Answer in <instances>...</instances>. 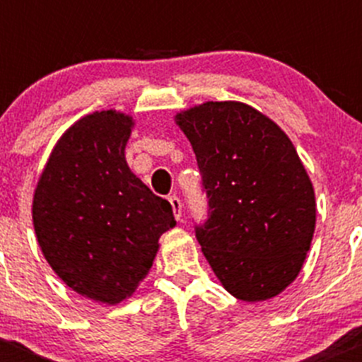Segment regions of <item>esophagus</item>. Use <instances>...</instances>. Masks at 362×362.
Returning a JSON list of instances; mask_svg holds the SVG:
<instances>
[{
  "instance_id": "obj_1",
  "label": "esophagus",
  "mask_w": 362,
  "mask_h": 362,
  "mask_svg": "<svg viewBox=\"0 0 362 362\" xmlns=\"http://www.w3.org/2000/svg\"><path fill=\"white\" fill-rule=\"evenodd\" d=\"M168 202H170L171 208H173L175 218H177V221H180V217H182V203H180V199H178L177 196H170V198H168Z\"/></svg>"
}]
</instances>
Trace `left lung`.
<instances>
[{
    "instance_id": "obj_1",
    "label": "left lung",
    "mask_w": 362,
    "mask_h": 362,
    "mask_svg": "<svg viewBox=\"0 0 362 362\" xmlns=\"http://www.w3.org/2000/svg\"><path fill=\"white\" fill-rule=\"evenodd\" d=\"M208 198L196 238L224 289L242 301L280 294L301 272L315 231V194L286 133L238 101L175 117Z\"/></svg>"
}]
</instances>
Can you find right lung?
I'll return each mask as SVG.
<instances>
[{
  "label": "right lung",
  "mask_w": 362,
  "mask_h": 362,
  "mask_svg": "<svg viewBox=\"0 0 362 362\" xmlns=\"http://www.w3.org/2000/svg\"><path fill=\"white\" fill-rule=\"evenodd\" d=\"M133 117L115 110L76 120L59 138L36 185L33 224L38 245L75 293L115 305L152 268L171 204L127 166Z\"/></svg>",
  "instance_id": "obj_1"
}]
</instances>
